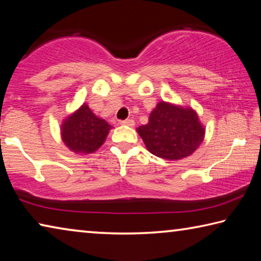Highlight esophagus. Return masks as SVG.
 Listing matches in <instances>:
<instances>
[{"label":"esophagus","mask_w":261,"mask_h":261,"mask_svg":"<svg viewBox=\"0 0 261 261\" xmlns=\"http://www.w3.org/2000/svg\"><path fill=\"white\" fill-rule=\"evenodd\" d=\"M120 124H121V125H127V126H135V121L131 120V118H129V120L121 121Z\"/></svg>","instance_id":"1"}]
</instances>
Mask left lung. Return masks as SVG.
<instances>
[{"mask_svg": "<svg viewBox=\"0 0 261 261\" xmlns=\"http://www.w3.org/2000/svg\"><path fill=\"white\" fill-rule=\"evenodd\" d=\"M145 146L155 156L180 160L196 151L205 138V127L191 107L160 101L148 123L137 127Z\"/></svg>", "mask_w": 261, "mask_h": 261, "instance_id": "8db88e82", "label": "left lung"}]
</instances>
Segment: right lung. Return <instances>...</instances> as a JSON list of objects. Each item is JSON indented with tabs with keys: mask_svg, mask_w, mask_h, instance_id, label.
Returning <instances> with one entry per match:
<instances>
[{
	"mask_svg": "<svg viewBox=\"0 0 261 261\" xmlns=\"http://www.w3.org/2000/svg\"><path fill=\"white\" fill-rule=\"evenodd\" d=\"M112 125L98 117L86 103L65 117L61 124V137L65 146L76 154H91L105 143Z\"/></svg>",
	"mask_w": 261,
	"mask_h": 261,
	"instance_id": "1",
	"label": "right lung"
}]
</instances>
